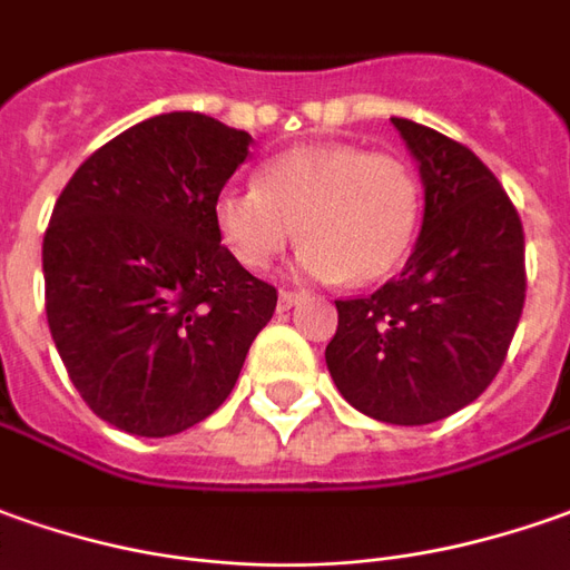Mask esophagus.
Segmentation results:
<instances>
[{"instance_id": "1", "label": "esophagus", "mask_w": 570, "mask_h": 570, "mask_svg": "<svg viewBox=\"0 0 570 570\" xmlns=\"http://www.w3.org/2000/svg\"><path fill=\"white\" fill-rule=\"evenodd\" d=\"M304 301V294L301 292H278V309H292L297 307Z\"/></svg>"}]
</instances>
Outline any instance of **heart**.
Instances as JSON below:
<instances>
[{
	"label": "heart",
	"mask_w": 570,
	"mask_h": 570,
	"mask_svg": "<svg viewBox=\"0 0 570 570\" xmlns=\"http://www.w3.org/2000/svg\"><path fill=\"white\" fill-rule=\"evenodd\" d=\"M422 219V183L397 155L356 145H301L266 160L257 186L214 198L223 247L247 269H266L297 238V269L309 278L372 285L410 254Z\"/></svg>",
	"instance_id": "1"
}]
</instances>
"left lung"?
<instances>
[{
    "label": "left lung",
    "mask_w": 570,
    "mask_h": 570,
    "mask_svg": "<svg viewBox=\"0 0 570 570\" xmlns=\"http://www.w3.org/2000/svg\"><path fill=\"white\" fill-rule=\"evenodd\" d=\"M419 164L425 217L410 261L368 297L335 301L325 366L341 397L387 425H431L484 394L524 307V229L465 145L391 117Z\"/></svg>",
    "instance_id": "obj_1"
}]
</instances>
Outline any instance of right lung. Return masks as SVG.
I'll return each instance as SVG.
<instances>
[{
  "label": "right lung",
  "instance_id": "right-lung-1",
  "mask_svg": "<svg viewBox=\"0 0 570 570\" xmlns=\"http://www.w3.org/2000/svg\"><path fill=\"white\" fill-rule=\"evenodd\" d=\"M250 142L207 114H158L82 160L55 202L42 238L52 341L89 410L127 434L170 438L207 419L273 320L276 288L214 226Z\"/></svg>",
  "mask_w": 570,
  "mask_h": 570
}]
</instances>
